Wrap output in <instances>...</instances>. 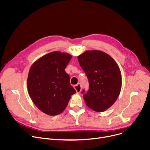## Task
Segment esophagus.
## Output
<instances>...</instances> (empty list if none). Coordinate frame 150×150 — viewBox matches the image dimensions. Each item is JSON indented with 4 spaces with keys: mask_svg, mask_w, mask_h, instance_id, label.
<instances>
[{
    "mask_svg": "<svg viewBox=\"0 0 150 150\" xmlns=\"http://www.w3.org/2000/svg\"><path fill=\"white\" fill-rule=\"evenodd\" d=\"M74 88L75 89V90L76 91V92H77L78 93H79L81 91L82 87H81V83H78V84L75 85L74 86Z\"/></svg>",
    "mask_w": 150,
    "mask_h": 150,
    "instance_id": "1",
    "label": "esophagus"
}]
</instances>
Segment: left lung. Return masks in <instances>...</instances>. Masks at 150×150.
Wrapping results in <instances>:
<instances>
[{
    "label": "left lung",
    "instance_id": "1",
    "mask_svg": "<svg viewBox=\"0 0 150 150\" xmlns=\"http://www.w3.org/2000/svg\"><path fill=\"white\" fill-rule=\"evenodd\" d=\"M89 82L81 93L86 105L96 112H104L116 101L122 87L119 68L109 54L98 50L86 51L78 56Z\"/></svg>",
    "mask_w": 150,
    "mask_h": 150
}]
</instances>
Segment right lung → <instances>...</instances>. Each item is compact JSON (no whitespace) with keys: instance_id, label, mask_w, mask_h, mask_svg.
<instances>
[{"instance_id":"obj_1","label":"right lung","mask_w":150,"mask_h":150,"mask_svg":"<svg viewBox=\"0 0 150 150\" xmlns=\"http://www.w3.org/2000/svg\"><path fill=\"white\" fill-rule=\"evenodd\" d=\"M72 56L59 52L49 53L31 66L28 76V93L43 113L54 116L65 109L71 96L76 93L65 72Z\"/></svg>"}]
</instances>
